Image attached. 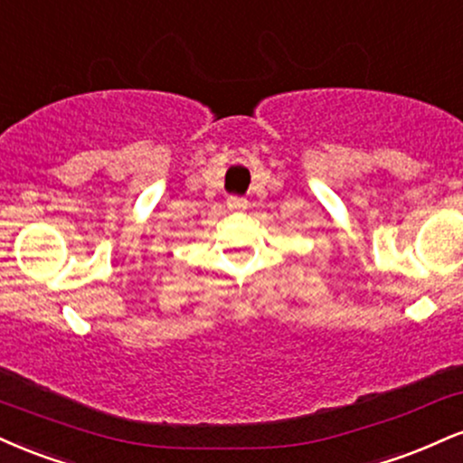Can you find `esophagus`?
Wrapping results in <instances>:
<instances>
[{"label":"esophagus","instance_id":"esophagus-1","mask_svg":"<svg viewBox=\"0 0 463 463\" xmlns=\"http://www.w3.org/2000/svg\"><path fill=\"white\" fill-rule=\"evenodd\" d=\"M247 199H242V197H230L227 199V208H230L232 212H244L247 210Z\"/></svg>","mask_w":463,"mask_h":463}]
</instances>
